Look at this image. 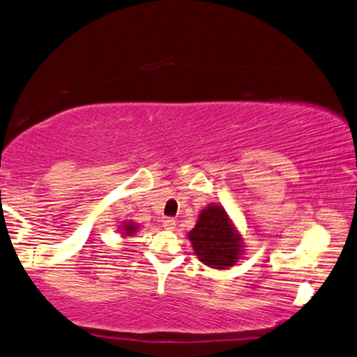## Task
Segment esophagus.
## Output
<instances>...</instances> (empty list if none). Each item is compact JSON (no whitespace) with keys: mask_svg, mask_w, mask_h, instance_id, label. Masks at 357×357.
Instances as JSON below:
<instances>
[{"mask_svg":"<svg viewBox=\"0 0 357 357\" xmlns=\"http://www.w3.org/2000/svg\"><path fill=\"white\" fill-rule=\"evenodd\" d=\"M175 225H177V223H175L174 218H164V220H162L164 229H174Z\"/></svg>","mask_w":357,"mask_h":357,"instance_id":"34e87169","label":"esophagus"}]
</instances>
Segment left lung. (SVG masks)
<instances>
[{
	"label": "left lung",
	"instance_id": "1",
	"mask_svg": "<svg viewBox=\"0 0 357 357\" xmlns=\"http://www.w3.org/2000/svg\"><path fill=\"white\" fill-rule=\"evenodd\" d=\"M186 236L197 260L213 270H227L244 257L243 236L222 204L204 207Z\"/></svg>",
	"mask_w": 357,
	"mask_h": 357
}]
</instances>
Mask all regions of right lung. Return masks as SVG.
Listing matches in <instances>:
<instances>
[{"label": "right lung", "mask_w": 357, "mask_h": 357, "mask_svg": "<svg viewBox=\"0 0 357 357\" xmlns=\"http://www.w3.org/2000/svg\"><path fill=\"white\" fill-rule=\"evenodd\" d=\"M140 229V225L135 223L134 220H123L121 225H118V231L121 233V238H130Z\"/></svg>", "instance_id": "1"}]
</instances>
